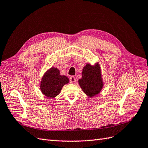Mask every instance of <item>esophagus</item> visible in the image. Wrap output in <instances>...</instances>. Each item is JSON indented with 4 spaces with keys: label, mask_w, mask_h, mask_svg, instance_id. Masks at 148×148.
<instances>
[{
    "label": "esophagus",
    "mask_w": 148,
    "mask_h": 148,
    "mask_svg": "<svg viewBox=\"0 0 148 148\" xmlns=\"http://www.w3.org/2000/svg\"><path fill=\"white\" fill-rule=\"evenodd\" d=\"M76 78H75V77H73V76H71V77H70V83L71 84H75V82H76Z\"/></svg>",
    "instance_id": "34e87169"
}]
</instances>
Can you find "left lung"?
<instances>
[{
  "mask_svg": "<svg viewBox=\"0 0 148 148\" xmlns=\"http://www.w3.org/2000/svg\"><path fill=\"white\" fill-rule=\"evenodd\" d=\"M82 76L78 84L82 91L90 98L99 94L103 87V82L99 62L93 65L86 63L83 68Z\"/></svg>",
  "mask_w": 148,
  "mask_h": 148,
  "instance_id": "obj_1",
  "label": "left lung"
}]
</instances>
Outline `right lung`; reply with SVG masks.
<instances>
[{"instance_id": "add662e5", "label": "right lung", "mask_w": 148, "mask_h": 148, "mask_svg": "<svg viewBox=\"0 0 148 148\" xmlns=\"http://www.w3.org/2000/svg\"><path fill=\"white\" fill-rule=\"evenodd\" d=\"M68 83L69 78L65 75H61L60 70L53 66L43 75L39 86L43 95L53 99L60 93L63 86Z\"/></svg>"}]
</instances>
